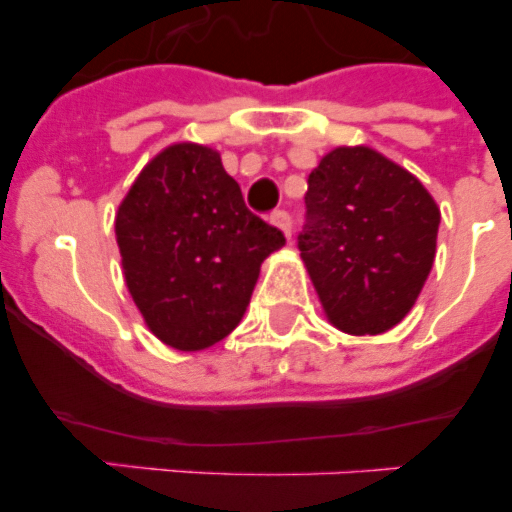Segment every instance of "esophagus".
<instances>
[{
	"mask_svg": "<svg viewBox=\"0 0 512 512\" xmlns=\"http://www.w3.org/2000/svg\"><path fill=\"white\" fill-rule=\"evenodd\" d=\"M271 223L277 225V228L284 230V235H292V215H289L287 210H277V212H271Z\"/></svg>",
	"mask_w": 512,
	"mask_h": 512,
	"instance_id": "34e87169",
	"label": "esophagus"
}]
</instances>
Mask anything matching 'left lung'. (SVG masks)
Masks as SVG:
<instances>
[{"mask_svg":"<svg viewBox=\"0 0 512 512\" xmlns=\"http://www.w3.org/2000/svg\"><path fill=\"white\" fill-rule=\"evenodd\" d=\"M441 212L410 171L372 148H336L307 176L297 235L328 318L374 336L400 323L436 259Z\"/></svg>","mask_w":512,"mask_h":512,"instance_id":"8db88e82","label":"left lung"}]
</instances>
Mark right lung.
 <instances>
[{
	"instance_id": "right-lung-1",
	"label": "right lung",
	"mask_w": 512,
	"mask_h": 512,
	"mask_svg": "<svg viewBox=\"0 0 512 512\" xmlns=\"http://www.w3.org/2000/svg\"><path fill=\"white\" fill-rule=\"evenodd\" d=\"M122 269L148 328L179 351L241 323L261 261L284 233L253 215L220 156L179 143L140 171L115 220Z\"/></svg>"
}]
</instances>
